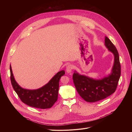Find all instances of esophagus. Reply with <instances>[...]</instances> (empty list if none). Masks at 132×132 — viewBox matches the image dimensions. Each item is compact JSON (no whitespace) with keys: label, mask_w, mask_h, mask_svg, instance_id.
Returning a JSON list of instances; mask_svg holds the SVG:
<instances>
[{"label":"esophagus","mask_w":132,"mask_h":132,"mask_svg":"<svg viewBox=\"0 0 132 132\" xmlns=\"http://www.w3.org/2000/svg\"><path fill=\"white\" fill-rule=\"evenodd\" d=\"M73 67L72 65L69 64L68 65L67 67H66V71L67 72H70L71 71V70H72Z\"/></svg>","instance_id":"1"}]
</instances>
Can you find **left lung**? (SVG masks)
Masks as SVG:
<instances>
[{"instance_id": "obj_1", "label": "left lung", "mask_w": 132, "mask_h": 132, "mask_svg": "<svg viewBox=\"0 0 132 132\" xmlns=\"http://www.w3.org/2000/svg\"><path fill=\"white\" fill-rule=\"evenodd\" d=\"M105 45L114 56V63L112 72L108 77L100 80L93 79L75 71L72 76L73 81L80 97L88 102L103 100L113 93L117 88L121 76V64L118 50L107 36Z\"/></svg>"}]
</instances>
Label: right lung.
<instances>
[{"mask_svg": "<svg viewBox=\"0 0 132 132\" xmlns=\"http://www.w3.org/2000/svg\"><path fill=\"white\" fill-rule=\"evenodd\" d=\"M10 70L12 87L24 103L33 108L45 109L51 108L57 100L60 80L65 73L64 70L58 72L46 85L36 90L22 88L14 78L11 65Z\"/></svg>", "mask_w": 132, "mask_h": 132, "instance_id": "add662e5", "label": "right lung"}]
</instances>
